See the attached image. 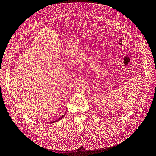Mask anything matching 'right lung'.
Instances as JSON below:
<instances>
[{
	"label": "right lung",
	"instance_id": "right-lung-1",
	"mask_svg": "<svg viewBox=\"0 0 156 156\" xmlns=\"http://www.w3.org/2000/svg\"><path fill=\"white\" fill-rule=\"evenodd\" d=\"M64 115H65V114H64V115H62V116H61V117H59V119H58V120H55V121H53V122H51V123H55V122H58V121H59V120H61V119H62V118H63V117H64Z\"/></svg>",
	"mask_w": 156,
	"mask_h": 156
}]
</instances>
